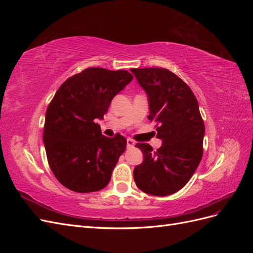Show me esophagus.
Wrapping results in <instances>:
<instances>
[{
    "instance_id": "34e87169",
    "label": "esophagus",
    "mask_w": 253,
    "mask_h": 253,
    "mask_svg": "<svg viewBox=\"0 0 253 253\" xmlns=\"http://www.w3.org/2000/svg\"><path fill=\"white\" fill-rule=\"evenodd\" d=\"M135 145V141L133 140V139H131V138H127L126 139V147L129 149V148H133Z\"/></svg>"
}]
</instances>
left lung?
<instances>
[{
  "label": "left lung",
  "instance_id": "obj_1",
  "mask_svg": "<svg viewBox=\"0 0 253 253\" xmlns=\"http://www.w3.org/2000/svg\"><path fill=\"white\" fill-rule=\"evenodd\" d=\"M149 100L148 118L156 122L163 144L153 151L149 143L135 147L143 154L134 169L142 192L167 196L179 191L192 177L203 157L205 125L193 91L166 68H131Z\"/></svg>",
  "mask_w": 253,
  "mask_h": 253
}]
</instances>
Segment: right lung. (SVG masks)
Instances as JSON below:
<instances>
[{"instance_id":"add662e5","label":"right lung","mask_w":253,"mask_h":253,"mask_svg":"<svg viewBox=\"0 0 253 253\" xmlns=\"http://www.w3.org/2000/svg\"><path fill=\"white\" fill-rule=\"evenodd\" d=\"M132 79L126 71L89 67L65 80L53 96L43 141L50 169L65 188L88 193L108 186L126 139L103 136L96 121Z\"/></svg>"}]
</instances>
